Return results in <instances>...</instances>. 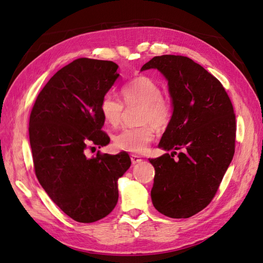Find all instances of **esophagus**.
Wrapping results in <instances>:
<instances>
[{
  "label": "esophagus",
  "mask_w": 263,
  "mask_h": 263,
  "mask_svg": "<svg viewBox=\"0 0 263 263\" xmlns=\"http://www.w3.org/2000/svg\"><path fill=\"white\" fill-rule=\"evenodd\" d=\"M130 160H132V163L133 164H137L141 161V157L137 156V155H132L130 156Z\"/></svg>",
  "instance_id": "1"
}]
</instances>
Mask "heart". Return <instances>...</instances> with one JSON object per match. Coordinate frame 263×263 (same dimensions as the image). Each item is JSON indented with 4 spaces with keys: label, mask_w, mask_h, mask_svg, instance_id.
<instances>
[{
    "label": "heart",
    "mask_w": 263,
    "mask_h": 263,
    "mask_svg": "<svg viewBox=\"0 0 263 263\" xmlns=\"http://www.w3.org/2000/svg\"><path fill=\"white\" fill-rule=\"evenodd\" d=\"M122 95L127 106H140L138 122L144 124L134 128H125L115 138L117 148L141 154L155 138L153 126L158 129L164 128L171 117V108L163 100L161 87L150 78L140 76L135 78L122 89ZM101 113L105 121L112 126L121 123L124 115V104L113 94L107 93L101 101Z\"/></svg>",
    "instance_id": "1"
}]
</instances>
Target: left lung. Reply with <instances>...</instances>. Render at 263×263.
Wrapping results in <instances>:
<instances>
[{
  "instance_id": "1",
  "label": "left lung",
  "mask_w": 263,
  "mask_h": 263,
  "mask_svg": "<svg viewBox=\"0 0 263 263\" xmlns=\"http://www.w3.org/2000/svg\"><path fill=\"white\" fill-rule=\"evenodd\" d=\"M157 69L168 81L172 115L158 147L151 201L171 218H189L216 194L235 154L236 118L224 86L192 59L154 57L140 71ZM183 148L174 161L176 150Z\"/></svg>"
}]
</instances>
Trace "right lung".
<instances>
[{"instance_id":"add662e5","label":"right lung","mask_w":263,"mask_h":263,"mask_svg":"<svg viewBox=\"0 0 263 263\" xmlns=\"http://www.w3.org/2000/svg\"><path fill=\"white\" fill-rule=\"evenodd\" d=\"M113 61L80 58L53 74L29 117V142L36 177L69 217L93 222L114 210L118 179L132 164L128 154L87 158V144H109L102 132L101 101L118 79Z\"/></svg>"}]
</instances>
